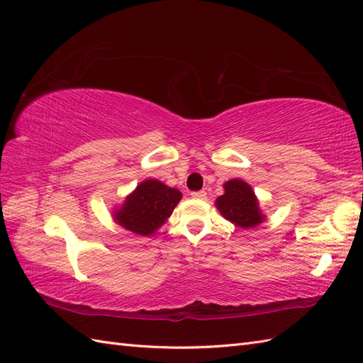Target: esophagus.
<instances>
[{"instance_id":"1","label":"esophagus","mask_w":363,"mask_h":363,"mask_svg":"<svg viewBox=\"0 0 363 363\" xmlns=\"http://www.w3.org/2000/svg\"><path fill=\"white\" fill-rule=\"evenodd\" d=\"M192 199H196V200H204L206 199V191H196V192H192Z\"/></svg>"}]
</instances>
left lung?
Here are the masks:
<instances>
[{
    "label": "left lung",
    "instance_id": "left-lung-1",
    "mask_svg": "<svg viewBox=\"0 0 363 363\" xmlns=\"http://www.w3.org/2000/svg\"><path fill=\"white\" fill-rule=\"evenodd\" d=\"M215 206L225 219L240 228H251L265 221L255 191L244 180L233 179L224 183V194L218 196Z\"/></svg>",
    "mask_w": 363,
    "mask_h": 363
}]
</instances>
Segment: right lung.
Returning <instances> with one entry per match:
<instances>
[{"label":"right lung","instance_id":"right-lung-1","mask_svg":"<svg viewBox=\"0 0 363 363\" xmlns=\"http://www.w3.org/2000/svg\"><path fill=\"white\" fill-rule=\"evenodd\" d=\"M182 192L159 180L150 179L138 184L124 204L115 211V221L136 235L150 236L164 224L179 204Z\"/></svg>","mask_w":363,"mask_h":363}]
</instances>
